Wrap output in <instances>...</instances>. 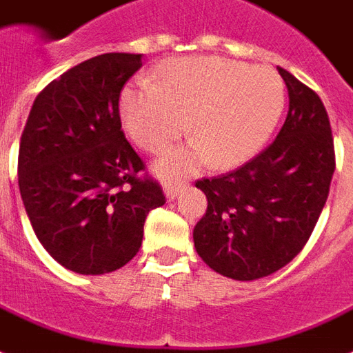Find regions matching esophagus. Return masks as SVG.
Wrapping results in <instances>:
<instances>
[{
	"instance_id": "1",
	"label": "esophagus",
	"mask_w": 353,
	"mask_h": 353,
	"mask_svg": "<svg viewBox=\"0 0 353 353\" xmlns=\"http://www.w3.org/2000/svg\"><path fill=\"white\" fill-rule=\"evenodd\" d=\"M182 185L180 184H163V193L168 196V201H174L179 196Z\"/></svg>"
}]
</instances>
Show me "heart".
<instances>
[{"instance_id": "obj_1", "label": "heart", "mask_w": 353, "mask_h": 353, "mask_svg": "<svg viewBox=\"0 0 353 353\" xmlns=\"http://www.w3.org/2000/svg\"><path fill=\"white\" fill-rule=\"evenodd\" d=\"M285 108V84L269 65L230 59H180L163 64L154 83L121 92L119 110L130 138L160 154L185 132L190 143L157 162L163 179H182L210 160L226 169L252 158L274 132Z\"/></svg>"}]
</instances>
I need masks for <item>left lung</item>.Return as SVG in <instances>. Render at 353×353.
Listing matches in <instances>:
<instances>
[{
    "instance_id": "left-lung-1",
    "label": "left lung",
    "mask_w": 353,
    "mask_h": 353,
    "mask_svg": "<svg viewBox=\"0 0 353 353\" xmlns=\"http://www.w3.org/2000/svg\"><path fill=\"white\" fill-rule=\"evenodd\" d=\"M289 112L276 139L236 171L196 180L208 199L193 230L202 261L232 280L269 276L304 248L326 204L335 152L321 97L278 68Z\"/></svg>"
}]
</instances>
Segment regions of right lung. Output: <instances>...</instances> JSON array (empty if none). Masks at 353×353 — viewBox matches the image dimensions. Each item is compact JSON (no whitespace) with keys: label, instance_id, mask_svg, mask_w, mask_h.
I'll return each instance as SVG.
<instances>
[{"label":"right lung","instance_id":"add662e5","mask_svg":"<svg viewBox=\"0 0 353 353\" xmlns=\"http://www.w3.org/2000/svg\"><path fill=\"white\" fill-rule=\"evenodd\" d=\"M141 54L105 53L38 94L21 134L18 185L38 241L79 274L121 269L138 254L147 214L165 204L121 130L119 94Z\"/></svg>","mask_w":353,"mask_h":353}]
</instances>
